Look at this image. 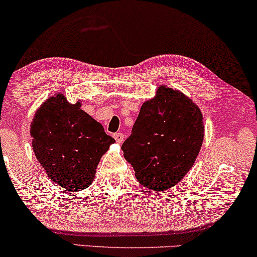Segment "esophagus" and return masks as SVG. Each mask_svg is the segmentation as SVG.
Returning a JSON list of instances; mask_svg holds the SVG:
<instances>
[{
    "label": "esophagus",
    "mask_w": 257,
    "mask_h": 257,
    "mask_svg": "<svg viewBox=\"0 0 257 257\" xmlns=\"http://www.w3.org/2000/svg\"><path fill=\"white\" fill-rule=\"evenodd\" d=\"M114 139H115V141H116L117 143H121L122 141H123V139H124V135L122 133H116V134H114Z\"/></svg>",
    "instance_id": "obj_1"
}]
</instances>
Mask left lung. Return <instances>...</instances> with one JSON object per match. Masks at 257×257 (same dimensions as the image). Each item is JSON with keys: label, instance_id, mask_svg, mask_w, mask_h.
<instances>
[{"label": "left lung", "instance_id": "left-lung-1", "mask_svg": "<svg viewBox=\"0 0 257 257\" xmlns=\"http://www.w3.org/2000/svg\"><path fill=\"white\" fill-rule=\"evenodd\" d=\"M204 140L199 107L182 92L166 86L141 107L121 149L141 185L165 191L190 171Z\"/></svg>", "mask_w": 257, "mask_h": 257}]
</instances>
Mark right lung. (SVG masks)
Wrapping results in <instances>:
<instances>
[{"label": "right lung", "instance_id": "right-lung-1", "mask_svg": "<svg viewBox=\"0 0 257 257\" xmlns=\"http://www.w3.org/2000/svg\"><path fill=\"white\" fill-rule=\"evenodd\" d=\"M56 94L36 111L32 148L49 178L65 191H81L93 183L100 158L115 142L102 124Z\"/></svg>", "mask_w": 257, "mask_h": 257}]
</instances>
